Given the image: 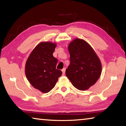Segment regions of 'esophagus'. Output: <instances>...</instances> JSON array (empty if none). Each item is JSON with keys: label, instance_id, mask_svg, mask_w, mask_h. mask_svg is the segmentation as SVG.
<instances>
[{"label": "esophagus", "instance_id": "obj_1", "mask_svg": "<svg viewBox=\"0 0 126 126\" xmlns=\"http://www.w3.org/2000/svg\"><path fill=\"white\" fill-rule=\"evenodd\" d=\"M62 73H63V75L64 76L65 74V68H63V69L62 70Z\"/></svg>", "mask_w": 126, "mask_h": 126}]
</instances>
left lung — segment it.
<instances>
[{"label":"left lung","mask_w":126,"mask_h":126,"mask_svg":"<svg viewBox=\"0 0 126 126\" xmlns=\"http://www.w3.org/2000/svg\"><path fill=\"white\" fill-rule=\"evenodd\" d=\"M70 64L65 71L67 77L73 86L86 91L98 80L102 73V64L93 48L86 40L73 39L68 45Z\"/></svg>","instance_id":"1"}]
</instances>
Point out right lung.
I'll list each match as a JSON object with an SVG mask.
<instances>
[{"label": "right lung", "mask_w": 126, "mask_h": 126, "mask_svg": "<svg viewBox=\"0 0 126 126\" xmlns=\"http://www.w3.org/2000/svg\"><path fill=\"white\" fill-rule=\"evenodd\" d=\"M56 43L42 42L32 51L26 61L25 73L34 88L46 93L54 88L62 72L56 69L58 60L53 55Z\"/></svg>", "instance_id": "1"}]
</instances>
